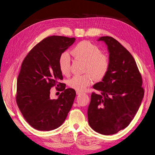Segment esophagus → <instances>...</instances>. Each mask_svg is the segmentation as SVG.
Masks as SVG:
<instances>
[{
    "instance_id": "34e87169",
    "label": "esophagus",
    "mask_w": 155,
    "mask_h": 155,
    "mask_svg": "<svg viewBox=\"0 0 155 155\" xmlns=\"http://www.w3.org/2000/svg\"><path fill=\"white\" fill-rule=\"evenodd\" d=\"M76 93H77V95H79L80 94H81V91H77V92H76Z\"/></svg>"
}]
</instances>
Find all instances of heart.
I'll use <instances>...</instances> for the list:
<instances>
[{
  "mask_svg": "<svg viewBox=\"0 0 155 155\" xmlns=\"http://www.w3.org/2000/svg\"><path fill=\"white\" fill-rule=\"evenodd\" d=\"M71 54L74 59L85 62L84 72L89 73L83 75H75L68 81V85L73 89L83 91L93 82L104 78L109 71L110 60L107 54L101 53L98 46L89 41L78 43L71 50ZM58 64L62 74L66 75L70 72L71 59L66 53L61 55Z\"/></svg>",
  "mask_w": 155,
  "mask_h": 155,
  "instance_id": "b5f03b06",
  "label": "heart"
}]
</instances>
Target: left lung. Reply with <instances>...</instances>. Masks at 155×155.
Returning a JSON list of instances; mask_svg holds the SVG:
<instances>
[{"label": "left lung", "instance_id": "1", "mask_svg": "<svg viewBox=\"0 0 155 155\" xmlns=\"http://www.w3.org/2000/svg\"><path fill=\"white\" fill-rule=\"evenodd\" d=\"M109 51L110 66L107 75L93 85L87 110L90 127L109 135L127 128L138 111L144 94L142 78L129 51L116 39L101 37Z\"/></svg>", "mask_w": 155, "mask_h": 155}]
</instances>
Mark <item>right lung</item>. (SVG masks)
<instances>
[{"instance_id": "add662e5", "label": "right lung", "mask_w": 155, "mask_h": 155, "mask_svg": "<svg viewBox=\"0 0 155 155\" xmlns=\"http://www.w3.org/2000/svg\"><path fill=\"white\" fill-rule=\"evenodd\" d=\"M74 40L48 36L34 46L22 62L16 101L23 117L36 130L50 131L59 127L73 105L76 92L71 88L65 89L66 84L61 82L63 77L58 61ZM54 86L62 93L57 100H51L49 90Z\"/></svg>"}]
</instances>
